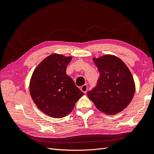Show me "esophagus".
I'll list each match as a JSON object with an SVG mask.
<instances>
[{
	"mask_svg": "<svg viewBox=\"0 0 154 154\" xmlns=\"http://www.w3.org/2000/svg\"><path fill=\"white\" fill-rule=\"evenodd\" d=\"M81 91L83 92V93H86L87 91V89H88V87H87V85H83V86L81 87L80 88Z\"/></svg>",
	"mask_w": 154,
	"mask_h": 154,
	"instance_id": "1",
	"label": "esophagus"
}]
</instances>
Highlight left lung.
<instances>
[{"label":"left lung","instance_id":"left-lung-1","mask_svg":"<svg viewBox=\"0 0 154 154\" xmlns=\"http://www.w3.org/2000/svg\"><path fill=\"white\" fill-rule=\"evenodd\" d=\"M100 77L87 96L97 109L108 115L124 110L132 101L135 83L130 70L119 58L105 55L93 58Z\"/></svg>","mask_w":154,"mask_h":154}]
</instances>
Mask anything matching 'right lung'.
I'll return each instance as SVG.
<instances>
[{"mask_svg": "<svg viewBox=\"0 0 154 154\" xmlns=\"http://www.w3.org/2000/svg\"><path fill=\"white\" fill-rule=\"evenodd\" d=\"M71 57L53 54L35 69L29 84L30 94L37 107L52 118H61L73 110L84 94L66 74Z\"/></svg>", "mask_w": 154, "mask_h": 154, "instance_id": "obj_1", "label": "right lung"}]
</instances>
